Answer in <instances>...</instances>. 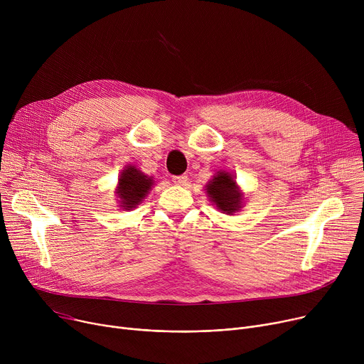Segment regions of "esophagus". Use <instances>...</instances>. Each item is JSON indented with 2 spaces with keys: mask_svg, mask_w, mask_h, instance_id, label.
Here are the masks:
<instances>
[{
  "mask_svg": "<svg viewBox=\"0 0 364 364\" xmlns=\"http://www.w3.org/2000/svg\"><path fill=\"white\" fill-rule=\"evenodd\" d=\"M173 181H174L176 184L184 186V184L188 181V177H187V176H184V174H181V176H174V177H173Z\"/></svg>",
  "mask_w": 364,
  "mask_h": 364,
  "instance_id": "esophagus-1",
  "label": "esophagus"
}]
</instances>
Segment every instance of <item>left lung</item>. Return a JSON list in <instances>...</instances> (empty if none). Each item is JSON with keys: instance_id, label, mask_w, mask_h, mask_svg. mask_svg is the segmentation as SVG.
Instances as JSON below:
<instances>
[{"instance_id": "8db88e82", "label": "left lung", "mask_w": 364, "mask_h": 364, "mask_svg": "<svg viewBox=\"0 0 364 364\" xmlns=\"http://www.w3.org/2000/svg\"><path fill=\"white\" fill-rule=\"evenodd\" d=\"M212 202L226 215H232L241 208V193L237 190L234 177L228 173H218L208 186Z\"/></svg>"}]
</instances>
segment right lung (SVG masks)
<instances>
[{"label":"right lung","mask_w":364,"mask_h":364,"mask_svg":"<svg viewBox=\"0 0 364 364\" xmlns=\"http://www.w3.org/2000/svg\"><path fill=\"white\" fill-rule=\"evenodd\" d=\"M154 181L141 173L134 165L126 167L119 178L117 194L120 199L122 208L130 210L132 208H136L138 203L148 194Z\"/></svg>","instance_id":"1"}]
</instances>
